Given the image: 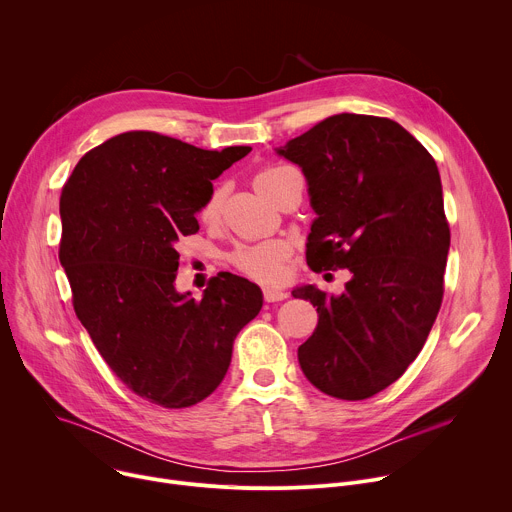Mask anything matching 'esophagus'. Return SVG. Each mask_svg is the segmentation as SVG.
Instances as JSON below:
<instances>
[{
	"mask_svg": "<svg viewBox=\"0 0 512 512\" xmlns=\"http://www.w3.org/2000/svg\"><path fill=\"white\" fill-rule=\"evenodd\" d=\"M263 298L265 302L273 304V302H283L287 298V291L279 289V287H263Z\"/></svg>",
	"mask_w": 512,
	"mask_h": 512,
	"instance_id": "34e87169",
	"label": "esophagus"
}]
</instances>
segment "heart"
Returning <instances> with one entry per match:
<instances>
[{"label": "heart", "instance_id": "heart-1", "mask_svg": "<svg viewBox=\"0 0 512 512\" xmlns=\"http://www.w3.org/2000/svg\"><path fill=\"white\" fill-rule=\"evenodd\" d=\"M287 172H291V170L285 166H267V168L259 170L255 176L257 190L269 198L271 192L275 190V186L279 184V180ZM223 200H225V192L221 188L212 190V194L200 208V218L204 223L216 221L218 214H221ZM287 255H289V247L285 243L267 241V243H259V245L239 247L233 253V263L237 265V269H241L245 275H249L253 279L277 281L283 275V263H285Z\"/></svg>", "mask_w": 512, "mask_h": 512}]
</instances>
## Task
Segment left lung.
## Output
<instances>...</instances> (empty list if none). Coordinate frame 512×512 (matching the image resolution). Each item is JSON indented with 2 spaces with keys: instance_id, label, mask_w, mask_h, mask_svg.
<instances>
[{
  "instance_id": "obj_1",
  "label": "left lung",
  "mask_w": 512,
  "mask_h": 512,
  "mask_svg": "<svg viewBox=\"0 0 512 512\" xmlns=\"http://www.w3.org/2000/svg\"><path fill=\"white\" fill-rule=\"evenodd\" d=\"M277 154L302 168L318 214L310 269H350L342 296L291 291L318 308L300 367L330 397L369 399L407 371L442 306L450 225L440 172L407 129L375 115H332Z\"/></svg>"
}]
</instances>
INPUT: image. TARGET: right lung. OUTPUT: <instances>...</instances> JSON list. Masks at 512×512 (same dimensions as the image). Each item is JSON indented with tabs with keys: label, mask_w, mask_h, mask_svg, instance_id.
Returning a JSON list of instances; mask_svg holds the SVG:
<instances>
[{
	"label": "right lung",
	"mask_w": 512,
	"mask_h": 512,
	"mask_svg": "<svg viewBox=\"0 0 512 512\" xmlns=\"http://www.w3.org/2000/svg\"><path fill=\"white\" fill-rule=\"evenodd\" d=\"M249 152L127 131L87 152L62 186L58 259L75 314L117 379L145 401L182 409L206 399L263 306L261 289L233 273L210 277L202 300L174 287L178 241L198 233L212 180Z\"/></svg>",
	"instance_id": "1"
}]
</instances>
